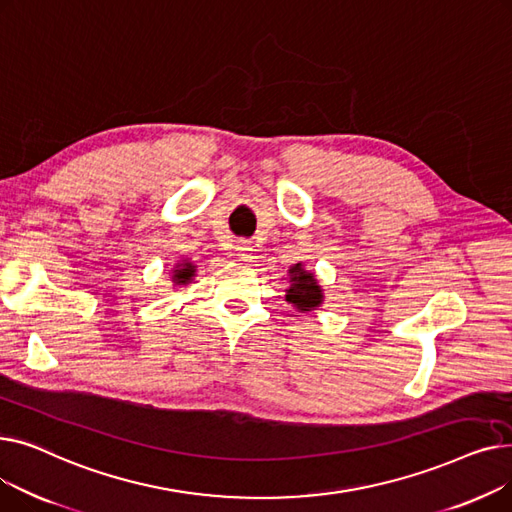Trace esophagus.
<instances>
[{
	"mask_svg": "<svg viewBox=\"0 0 512 512\" xmlns=\"http://www.w3.org/2000/svg\"><path fill=\"white\" fill-rule=\"evenodd\" d=\"M236 255L242 261H251L253 259V247L249 245V242H238V245H236Z\"/></svg>",
	"mask_w": 512,
	"mask_h": 512,
	"instance_id": "1",
	"label": "esophagus"
}]
</instances>
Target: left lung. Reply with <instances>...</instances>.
Wrapping results in <instances>:
<instances>
[{"label": "left lung", "instance_id": "obj_1", "mask_svg": "<svg viewBox=\"0 0 512 512\" xmlns=\"http://www.w3.org/2000/svg\"><path fill=\"white\" fill-rule=\"evenodd\" d=\"M288 274H290V288L286 290V301L303 313L319 307L321 301H324V290H321V286L317 284L315 276L311 272H305L301 263L292 265Z\"/></svg>", "mask_w": 512, "mask_h": 512}]
</instances>
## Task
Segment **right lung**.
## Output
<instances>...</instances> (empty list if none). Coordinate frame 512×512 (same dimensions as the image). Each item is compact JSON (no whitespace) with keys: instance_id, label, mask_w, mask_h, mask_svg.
Listing matches in <instances>:
<instances>
[{"instance_id":"add662e5","label":"right lung","mask_w":512,"mask_h":512,"mask_svg":"<svg viewBox=\"0 0 512 512\" xmlns=\"http://www.w3.org/2000/svg\"><path fill=\"white\" fill-rule=\"evenodd\" d=\"M193 276H195V265L191 261H182V263L176 265L172 282L176 286H184V284H188V282L193 280Z\"/></svg>"}]
</instances>
